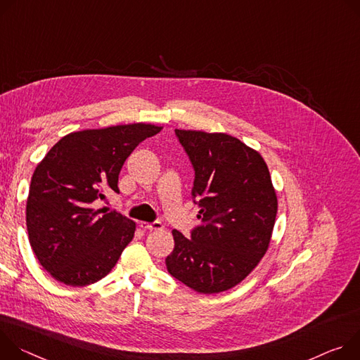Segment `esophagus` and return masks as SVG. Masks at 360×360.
I'll return each mask as SVG.
<instances>
[{
    "label": "esophagus",
    "mask_w": 360,
    "mask_h": 360,
    "mask_svg": "<svg viewBox=\"0 0 360 360\" xmlns=\"http://www.w3.org/2000/svg\"><path fill=\"white\" fill-rule=\"evenodd\" d=\"M140 227L144 229V230H162L163 229V223L162 221H153V223H146V221H141L140 223Z\"/></svg>",
    "instance_id": "esophagus-1"
}]
</instances>
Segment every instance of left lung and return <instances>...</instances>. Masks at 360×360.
Instances as JSON below:
<instances>
[{
  "instance_id": "obj_1",
  "label": "left lung",
  "mask_w": 360,
  "mask_h": 360,
  "mask_svg": "<svg viewBox=\"0 0 360 360\" xmlns=\"http://www.w3.org/2000/svg\"><path fill=\"white\" fill-rule=\"evenodd\" d=\"M194 170L198 205L190 238L173 230L169 273L190 289L212 295L240 283L264 256L276 220L277 197L263 157L223 133L174 130Z\"/></svg>"
}]
</instances>
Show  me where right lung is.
<instances>
[{"label":"right lung","mask_w":360,"mask_h":360,"mask_svg":"<svg viewBox=\"0 0 360 360\" xmlns=\"http://www.w3.org/2000/svg\"><path fill=\"white\" fill-rule=\"evenodd\" d=\"M162 127L136 123L70 133L32 174L27 200L30 245L41 266L68 286L107 276L131 242L136 223L115 210H94L104 191H118L127 157Z\"/></svg>","instance_id":"add662e5"}]
</instances>
